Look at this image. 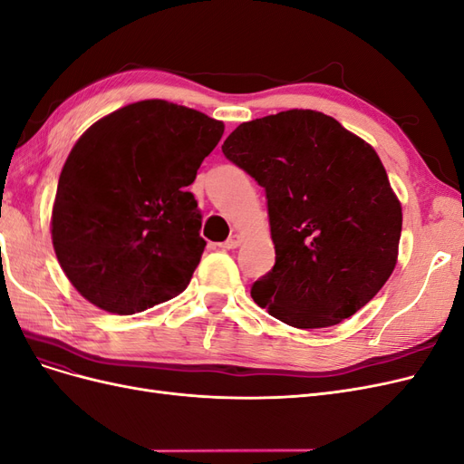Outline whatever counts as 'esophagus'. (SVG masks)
<instances>
[{"mask_svg": "<svg viewBox=\"0 0 464 464\" xmlns=\"http://www.w3.org/2000/svg\"><path fill=\"white\" fill-rule=\"evenodd\" d=\"M240 244H242V236L232 234L227 242L220 244V247H224V249H234V247H237Z\"/></svg>", "mask_w": 464, "mask_h": 464, "instance_id": "esophagus-1", "label": "esophagus"}]
</instances>
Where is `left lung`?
Returning a JSON list of instances; mask_svg holds the SVG:
<instances>
[{"instance_id": "left-lung-1", "label": "left lung", "mask_w": 464, "mask_h": 464, "mask_svg": "<svg viewBox=\"0 0 464 464\" xmlns=\"http://www.w3.org/2000/svg\"><path fill=\"white\" fill-rule=\"evenodd\" d=\"M224 157L265 188L275 266L251 298L298 329L354 315L397 265L401 201L370 143L315 110L240 123Z\"/></svg>"}]
</instances>
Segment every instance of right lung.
<instances>
[{"instance_id": "add662e5", "label": "right lung", "mask_w": 464, "mask_h": 464, "mask_svg": "<svg viewBox=\"0 0 464 464\" xmlns=\"http://www.w3.org/2000/svg\"><path fill=\"white\" fill-rule=\"evenodd\" d=\"M224 133L203 111L166 101L123 106L69 152L52 208V244L82 298L131 315L178 296L207 242L188 186Z\"/></svg>"}]
</instances>
